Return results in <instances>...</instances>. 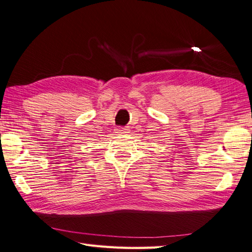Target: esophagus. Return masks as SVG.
Here are the masks:
<instances>
[{"label":"esophagus","instance_id":"34e87169","mask_svg":"<svg viewBox=\"0 0 252 252\" xmlns=\"http://www.w3.org/2000/svg\"><path fill=\"white\" fill-rule=\"evenodd\" d=\"M116 132L119 133V135H127V133L130 132V129H129V127H120V128H117Z\"/></svg>","mask_w":252,"mask_h":252}]
</instances>
